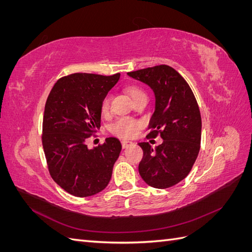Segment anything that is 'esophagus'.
<instances>
[{
	"label": "esophagus",
	"mask_w": 252,
	"mask_h": 252,
	"mask_svg": "<svg viewBox=\"0 0 252 252\" xmlns=\"http://www.w3.org/2000/svg\"><path fill=\"white\" fill-rule=\"evenodd\" d=\"M121 143H122V147H123V148H128L129 146L133 145V143L130 142V141H122Z\"/></svg>",
	"instance_id": "1"
}]
</instances>
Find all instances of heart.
<instances>
[{
    "label": "heart",
    "instance_id": "obj_1",
    "mask_svg": "<svg viewBox=\"0 0 252 252\" xmlns=\"http://www.w3.org/2000/svg\"><path fill=\"white\" fill-rule=\"evenodd\" d=\"M127 93L131 96L132 100H136L138 97L146 96L144 90L138 85H130L126 88ZM110 106V96L105 95L101 102V111L102 113H107ZM142 127L140 121H136L130 118H120L118 119L110 127V131L112 134L119 136L122 139H131L138 133L139 129Z\"/></svg>",
    "mask_w": 252,
    "mask_h": 252
}]
</instances>
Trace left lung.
Wrapping results in <instances>:
<instances>
[{"instance_id": "8db88e82", "label": "left lung", "mask_w": 252, "mask_h": 252, "mask_svg": "<svg viewBox=\"0 0 252 252\" xmlns=\"http://www.w3.org/2000/svg\"><path fill=\"white\" fill-rule=\"evenodd\" d=\"M128 75L154 90L156 110L147 138L161 135L163 139L156 149L148 142L139 143L143 149L139 172L151 187H172L187 177L199 155L202 133L199 105L185 79L168 65L144 68Z\"/></svg>"}]
</instances>
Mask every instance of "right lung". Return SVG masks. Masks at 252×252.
<instances>
[{"label": "right lung", "mask_w": 252, "mask_h": 252, "mask_svg": "<svg viewBox=\"0 0 252 252\" xmlns=\"http://www.w3.org/2000/svg\"><path fill=\"white\" fill-rule=\"evenodd\" d=\"M120 73H72L57 81L45 104L42 143L48 170L57 184L75 196L106 188L122 149L116 138L88 149L86 141L101 127V102Z\"/></svg>", "instance_id": "obj_1"}]
</instances>
